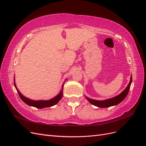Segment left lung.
Returning a JSON list of instances; mask_svg holds the SVG:
<instances>
[{"label":"left lung","instance_id":"left-lung-1","mask_svg":"<svg viewBox=\"0 0 146 146\" xmlns=\"http://www.w3.org/2000/svg\"><path fill=\"white\" fill-rule=\"evenodd\" d=\"M131 82H132V76H131L130 81L129 82V84H128L127 87L125 90L123 92L121 93L119 95H118L114 98L108 99V100H104V101H98V100H92V99L89 98L87 96H86V98L88 100V101L90 103V104H92V105L95 106H97L98 107L107 108V107H109L111 106H116L117 104H119L121 102L123 101L127 95L129 91L130 90V87L131 86Z\"/></svg>","mask_w":146,"mask_h":146}]
</instances>
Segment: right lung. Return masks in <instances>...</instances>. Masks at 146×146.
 Here are the masks:
<instances>
[{
  "label": "right lung",
  "mask_w": 146,
  "mask_h": 146,
  "mask_svg": "<svg viewBox=\"0 0 146 146\" xmlns=\"http://www.w3.org/2000/svg\"><path fill=\"white\" fill-rule=\"evenodd\" d=\"M64 84H63V85L62 86V90H60V93L58 94V95L56 96H55L54 98L51 99V100H47V101H44V100L33 101V100H30V99L27 98L25 97L24 96H23L22 95L21 92L19 91L17 88L16 87L15 80H14V85H15V87H16L17 92L19 94V95L20 98H21V100L29 106L38 108V109H43V108H45V107H51V106H54V105L57 104V103L60 100V99L62 98V95H63Z\"/></svg>",
  "instance_id": "right-lung-1"
}]
</instances>
